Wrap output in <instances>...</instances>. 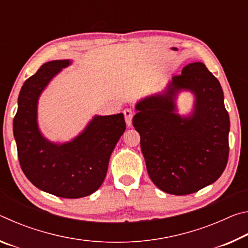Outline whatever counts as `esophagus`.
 Wrapping results in <instances>:
<instances>
[{"mask_svg":"<svg viewBox=\"0 0 248 248\" xmlns=\"http://www.w3.org/2000/svg\"><path fill=\"white\" fill-rule=\"evenodd\" d=\"M124 115L125 118V124L128 125H131L132 124V117H133V110L131 108H125L124 110Z\"/></svg>","mask_w":248,"mask_h":248,"instance_id":"obj_1","label":"esophagus"}]
</instances>
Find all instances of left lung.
Masks as SVG:
<instances>
[{"mask_svg":"<svg viewBox=\"0 0 248 248\" xmlns=\"http://www.w3.org/2000/svg\"><path fill=\"white\" fill-rule=\"evenodd\" d=\"M180 90L195 95L189 116L177 114ZM136 109L133 127L140 134L148 174L159 189L176 196L194 194L223 173L230 117L220 82L202 62L187 64L164 92L140 100Z\"/></svg>","mask_w":248,"mask_h":248,"instance_id":"obj_1","label":"left lung"}]
</instances>
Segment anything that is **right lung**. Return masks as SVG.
Segmentation results:
<instances>
[{"label":"right lung","instance_id":"add662e5","mask_svg":"<svg viewBox=\"0 0 248 248\" xmlns=\"http://www.w3.org/2000/svg\"><path fill=\"white\" fill-rule=\"evenodd\" d=\"M72 61L54 60L25 81L13 120L19 164L33 186L61 198L93 194L106 177L108 163L125 130L124 114L95 116L72 141L59 144L41 134L37 121L40 94Z\"/></svg>","mask_w":248,"mask_h":248}]
</instances>
